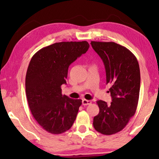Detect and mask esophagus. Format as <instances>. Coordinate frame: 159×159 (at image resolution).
I'll return each instance as SVG.
<instances>
[{"label": "esophagus", "instance_id": "1", "mask_svg": "<svg viewBox=\"0 0 159 159\" xmlns=\"http://www.w3.org/2000/svg\"><path fill=\"white\" fill-rule=\"evenodd\" d=\"M91 103H92V102H91L90 100H87V99H83L82 101L83 105H84V106L89 105V104H90Z\"/></svg>", "mask_w": 159, "mask_h": 159}]
</instances>
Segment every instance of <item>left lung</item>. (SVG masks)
Wrapping results in <instances>:
<instances>
[{
	"label": "left lung",
	"instance_id": "8db88e82",
	"mask_svg": "<svg viewBox=\"0 0 159 159\" xmlns=\"http://www.w3.org/2000/svg\"><path fill=\"white\" fill-rule=\"evenodd\" d=\"M91 45L103 61L112 98L110 105L97 101L99 112L93 118V126L98 133L110 135L122 130L135 114L140 71L136 57L125 47L114 42L91 41Z\"/></svg>",
	"mask_w": 159,
	"mask_h": 159
}]
</instances>
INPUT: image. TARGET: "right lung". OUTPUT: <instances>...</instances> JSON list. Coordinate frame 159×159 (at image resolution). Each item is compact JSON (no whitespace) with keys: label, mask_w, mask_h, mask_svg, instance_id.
Listing matches in <instances>:
<instances>
[{"label":"right lung","mask_w":159,"mask_h":159,"mask_svg":"<svg viewBox=\"0 0 159 159\" xmlns=\"http://www.w3.org/2000/svg\"><path fill=\"white\" fill-rule=\"evenodd\" d=\"M87 41L60 42L34 54L26 74L25 87L29 109L34 119L51 134L69 130L76 120L81 99L61 94L70 64L87 52Z\"/></svg>","instance_id":"add662e5"}]
</instances>
